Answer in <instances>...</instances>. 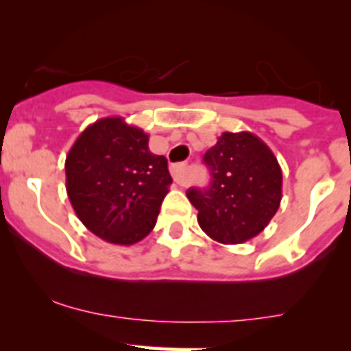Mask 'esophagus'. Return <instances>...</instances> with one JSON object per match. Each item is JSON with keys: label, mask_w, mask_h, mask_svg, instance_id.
I'll list each match as a JSON object with an SVG mask.
<instances>
[{"label": "esophagus", "mask_w": 351, "mask_h": 351, "mask_svg": "<svg viewBox=\"0 0 351 351\" xmlns=\"http://www.w3.org/2000/svg\"><path fill=\"white\" fill-rule=\"evenodd\" d=\"M186 173H188V163H179L172 167V178L179 186H186Z\"/></svg>", "instance_id": "esophagus-1"}]
</instances>
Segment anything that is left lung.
I'll use <instances>...</instances> for the list:
<instances>
[{"instance_id": "1", "label": "left lung", "mask_w": 351, "mask_h": 351, "mask_svg": "<svg viewBox=\"0 0 351 351\" xmlns=\"http://www.w3.org/2000/svg\"><path fill=\"white\" fill-rule=\"evenodd\" d=\"M212 182L189 189L199 228L222 245H241L269 226L282 198V170L252 132H223L203 156Z\"/></svg>"}]
</instances>
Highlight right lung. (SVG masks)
Wrapping results in <instances>:
<instances>
[{
  "mask_svg": "<svg viewBox=\"0 0 351 351\" xmlns=\"http://www.w3.org/2000/svg\"><path fill=\"white\" fill-rule=\"evenodd\" d=\"M149 136L122 117H105L81 132L65 160L66 195L86 228L113 245H134L153 231L172 184L167 158Z\"/></svg>",
  "mask_w": 351,
  "mask_h": 351,
  "instance_id": "obj_1",
  "label": "right lung"
}]
</instances>
